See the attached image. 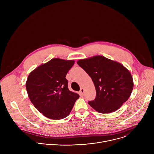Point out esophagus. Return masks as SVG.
Here are the masks:
<instances>
[{"label": "esophagus", "instance_id": "1", "mask_svg": "<svg viewBox=\"0 0 154 154\" xmlns=\"http://www.w3.org/2000/svg\"><path fill=\"white\" fill-rule=\"evenodd\" d=\"M84 92H85V90L83 88H81L80 89V94L81 96H84Z\"/></svg>", "mask_w": 154, "mask_h": 154}]
</instances>
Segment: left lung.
<instances>
[{
	"mask_svg": "<svg viewBox=\"0 0 154 154\" xmlns=\"http://www.w3.org/2000/svg\"><path fill=\"white\" fill-rule=\"evenodd\" d=\"M77 64L91 78L96 98L88 104L101 113H110L125 102L133 90L130 72L122 64L103 56L82 59Z\"/></svg>",
	"mask_w": 154,
	"mask_h": 154,
	"instance_id": "1",
	"label": "left lung"
}]
</instances>
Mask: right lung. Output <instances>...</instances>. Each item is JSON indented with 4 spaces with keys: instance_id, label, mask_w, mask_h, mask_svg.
<instances>
[{
    "instance_id": "obj_1",
    "label": "right lung",
    "mask_w": 154,
    "mask_h": 154,
    "mask_svg": "<svg viewBox=\"0 0 154 154\" xmlns=\"http://www.w3.org/2000/svg\"><path fill=\"white\" fill-rule=\"evenodd\" d=\"M73 60L54 58L32 71L26 86L32 103L44 116L51 119L67 117L79 95L70 91L66 75Z\"/></svg>"
}]
</instances>
